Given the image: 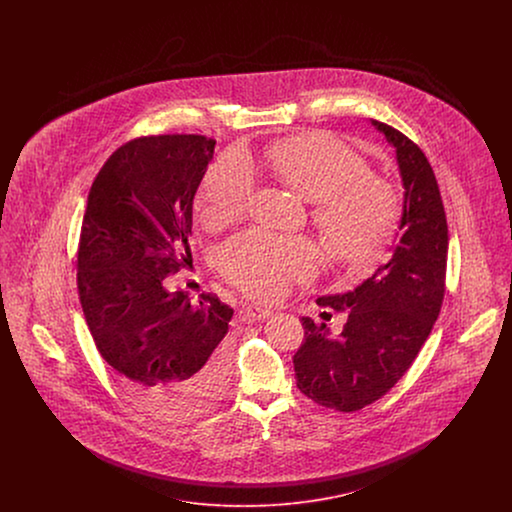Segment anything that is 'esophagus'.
I'll return each mask as SVG.
<instances>
[{
    "label": "esophagus",
    "instance_id": "obj_1",
    "mask_svg": "<svg viewBox=\"0 0 512 512\" xmlns=\"http://www.w3.org/2000/svg\"><path fill=\"white\" fill-rule=\"evenodd\" d=\"M244 313L249 320H267L268 317H272V311L263 309V307H255V305L245 307Z\"/></svg>",
    "mask_w": 512,
    "mask_h": 512
}]
</instances>
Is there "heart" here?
Here are the masks:
<instances>
[{"instance_id": "heart-1", "label": "heart", "mask_w": 512, "mask_h": 512, "mask_svg": "<svg viewBox=\"0 0 512 512\" xmlns=\"http://www.w3.org/2000/svg\"><path fill=\"white\" fill-rule=\"evenodd\" d=\"M270 167L295 194L313 203V222L334 257L368 263L378 257L397 228L401 201L388 180L353 147L326 132H307L268 149ZM255 188V171L244 151L222 155L197 195L199 219L222 226L238 219ZM320 251L307 238H280L249 230L220 247L222 274L245 293L272 299L288 284L311 278Z\"/></svg>"}]
</instances>
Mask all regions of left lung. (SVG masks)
Wrapping results in <instances>:
<instances>
[{
  "label": "left lung",
  "mask_w": 512,
  "mask_h": 512,
  "mask_svg": "<svg viewBox=\"0 0 512 512\" xmlns=\"http://www.w3.org/2000/svg\"><path fill=\"white\" fill-rule=\"evenodd\" d=\"M395 147L405 199L399 240L386 263L355 290L318 297L347 313L338 336L301 318L305 338L293 355L297 388L318 405L353 413L378 401L413 365L438 320L445 295L447 219L424 151L390 124L372 121Z\"/></svg>",
  "instance_id": "left-lung-1"
}]
</instances>
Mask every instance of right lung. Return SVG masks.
<instances>
[{"label":"right lung","mask_w":512,"mask_h":512,"mask_svg":"<svg viewBox=\"0 0 512 512\" xmlns=\"http://www.w3.org/2000/svg\"><path fill=\"white\" fill-rule=\"evenodd\" d=\"M199 134L144 136L101 167L82 220L78 295L101 357L153 413L190 418L224 393L234 311L215 293L169 292L192 259V205L215 153Z\"/></svg>","instance_id":"right-lung-1"}]
</instances>
